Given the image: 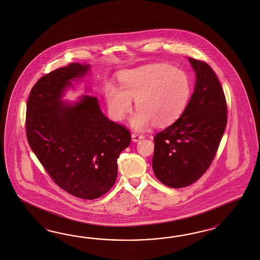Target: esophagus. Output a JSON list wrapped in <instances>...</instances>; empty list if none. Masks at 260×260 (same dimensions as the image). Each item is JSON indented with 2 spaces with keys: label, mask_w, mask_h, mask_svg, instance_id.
I'll return each instance as SVG.
<instances>
[{
  "label": "esophagus",
  "mask_w": 260,
  "mask_h": 260,
  "mask_svg": "<svg viewBox=\"0 0 260 260\" xmlns=\"http://www.w3.org/2000/svg\"><path fill=\"white\" fill-rule=\"evenodd\" d=\"M142 139H144V137L142 135H139V134H132V141L134 142H138L141 141Z\"/></svg>",
  "instance_id": "esophagus-1"
}]
</instances>
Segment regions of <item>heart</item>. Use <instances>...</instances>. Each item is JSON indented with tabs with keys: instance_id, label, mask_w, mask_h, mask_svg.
<instances>
[{
	"instance_id": "1",
	"label": "heart",
	"mask_w": 260,
	"mask_h": 260,
	"mask_svg": "<svg viewBox=\"0 0 260 260\" xmlns=\"http://www.w3.org/2000/svg\"><path fill=\"white\" fill-rule=\"evenodd\" d=\"M121 88L107 84L104 99L114 120H122L132 109V100L139 109L130 119L136 131H143L154 122L165 127L174 123L185 111L192 95L189 76L165 63H151L120 74Z\"/></svg>"
}]
</instances>
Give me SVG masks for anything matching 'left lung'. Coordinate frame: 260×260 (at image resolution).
I'll return each mask as SVG.
<instances>
[{"mask_svg": "<svg viewBox=\"0 0 260 260\" xmlns=\"http://www.w3.org/2000/svg\"><path fill=\"white\" fill-rule=\"evenodd\" d=\"M196 84L185 111L154 138L152 167L164 185H191L207 171L227 124V105L222 87L206 62L188 58Z\"/></svg>", "mask_w": 260, "mask_h": 260, "instance_id": "obj_1", "label": "left lung"}]
</instances>
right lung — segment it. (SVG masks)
Wrapping results in <instances>:
<instances>
[{"instance_id": "right-lung-1", "label": "right lung", "mask_w": 260, "mask_h": 260, "mask_svg": "<svg viewBox=\"0 0 260 260\" xmlns=\"http://www.w3.org/2000/svg\"><path fill=\"white\" fill-rule=\"evenodd\" d=\"M90 68L73 62L42 77L30 91L25 121L30 148L54 182L82 200L111 189L118 157L131 142L129 131L104 116L95 96L62 100Z\"/></svg>"}]
</instances>
